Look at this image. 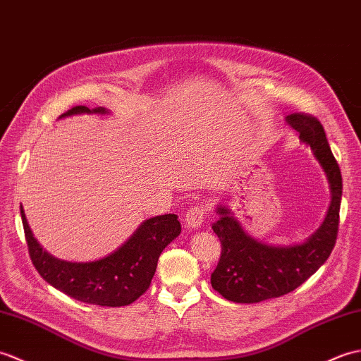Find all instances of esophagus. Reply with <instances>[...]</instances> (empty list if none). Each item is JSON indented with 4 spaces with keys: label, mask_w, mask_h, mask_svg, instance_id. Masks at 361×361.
I'll use <instances>...</instances> for the list:
<instances>
[{
    "label": "esophagus",
    "mask_w": 361,
    "mask_h": 361,
    "mask_svg": "<svg viewBox=\"0 0 361 361\" xmlns=\"http://www.w3.org/2000/svg\"><path fill=\"white\" fill-rule=\"evenodd\" d=\"M207 210L202 205H195L191 207L190 210L185 214V227L187 228H197L202 226V222L205 219V213Z\"/></svg>",
    "instance_id": "obj_1"
}]
</instances>
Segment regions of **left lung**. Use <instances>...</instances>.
Instances as JSON below:
<instances>
[{"instance_id": "8db88e82", "label": "left lung", "mask_w": 361, "mask_h": 361, "mask_svg": "<svg viewBox=\"0 0 361 361\" xmlns=\"http://www.w3.org/2000/svg\"><path fill=\"white\" fill-rule=\"evenodd\" d=\"M287 122L300 139L314 149L331 183L332 201L327 216L306 243L274 247L248 236L227 207H219L213 231L221 241V258L212 274V287L233 302H259L295 290L329 258L337 241L343 180L326 133L319 120L310 114L293 113Z\"/></svg>"}]
</instances>
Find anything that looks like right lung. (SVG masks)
Instances as JSON below:
<instances>
[{
    "instance_id": "1",
    "label": "right lung",
    "mask_w": 361,
    "mask_h": 361,
    "mask_svg": "<svg viewBox=\"0 0 361 361\" xmlns=\"http://www.w3.org/2000/svg\"><path fill=\"white\" fill-rule=\"evenodd\" d=\"M83 113L105 114L106 109L74 106L61 117ZM20 212L29 256L44 281L77 301L105 307L128 306L145 293L154 276L160 253L180 233L178 216L160 214L143 222L118 250L106 258L68 262L43 250L32 235L23 205Z\"/></svg>"
}]
</instances>
